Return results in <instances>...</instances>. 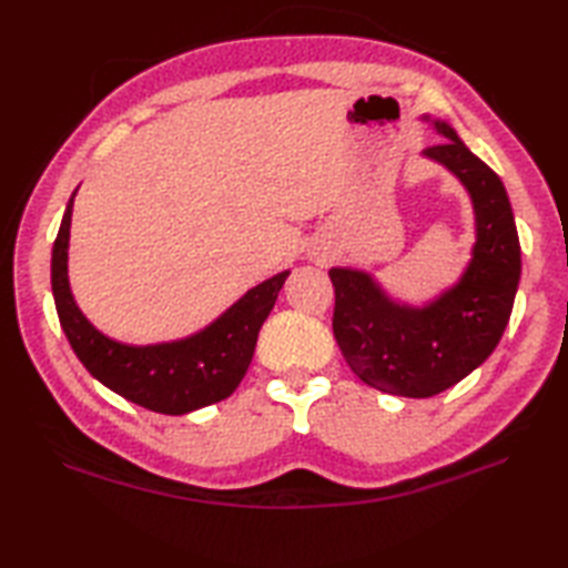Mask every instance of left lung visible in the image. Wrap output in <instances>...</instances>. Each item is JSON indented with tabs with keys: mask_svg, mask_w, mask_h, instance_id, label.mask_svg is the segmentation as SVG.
<instances>
[{
	"mask_svg": "<svg viewBox=\"0 0 568 568\" xmlns=\"http://www.w3.org/2000/svg\"><path fill=\"white\" fill-rule=\"evenodd\" d=\"M429 122V116H425ZM425 155L462 180L476 212L474 258L449 291L425 307L395 303L364 271L332 268L334 339L348 368L390 395L432 397L478 368L508 327L520 283V239L500 178L446 122Z\"/></svg>",
	"mask_w": 568,
	"mask_h": 568,
	"instance_id": "8db88e82",
	"label": "left lung"
}]
</instances>
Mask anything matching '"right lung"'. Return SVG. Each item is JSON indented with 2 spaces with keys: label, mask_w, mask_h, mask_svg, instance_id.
I'll list each match as a JSON object with an SVG mask.
<instances>
[{
  "label": "right lung",
  "mask_w": 568,
  "mask_h": 568,
  "mask_svg": "<svg viewBox=\"0 0 568 568\" xmlns=\"http://www.w3.org/2000/svg\"><path fill=\"white\" fill-rule=\"evenodd\" d=\"M70 216L72 197L53 244L51 285L60 327L82 366L116 395L161 415H185L232 395L246 376L261 324L271 315L291 271L251 287L220 320L187 339L129 346L94 329L72 300L68 283Z\"/></svg>",
  "instance_id": "1"
}]
</instances>
